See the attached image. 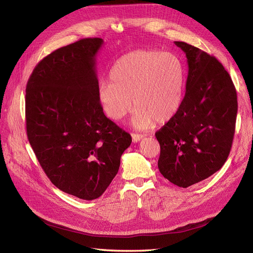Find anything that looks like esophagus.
Segmentation results:
<instances>
[{
	"instance_id": "34e87169",
	"label": "esophagus",
	"mask_w": 253,
	"mask_h": 253,
	"mask_svg": "<svg viewBox=\"0 0 253 253\" xmlns=\"http://www.w3.org/2000/svg\"><path fill=\"white\" fill-rule=\"evenodd\" d=\"M131 137H132V141L137 143V142H139L141 139H143L144 135L143 134H139V133H132Z\"/></svg>"
}]
</instances>
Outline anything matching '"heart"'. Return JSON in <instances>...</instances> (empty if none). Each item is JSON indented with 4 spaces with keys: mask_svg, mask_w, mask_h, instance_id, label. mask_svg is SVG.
I'll return each mask as SVG.
<instances>
[{
    "mask_svg": "<svg viewBox=\"0 0 253 253\" xmlns=\"http://www.w3.org/2000/svg\"><path fill=\"white\" fill-rule=\"evenodd\" d=\"M109 78L110 82H101L97 92L103 111L110 120L121 122L133 105L131 125L139 130L150 128L154 121H170L183 103L186 70L173 53L157 49L130 51L113 64Z\"/></svg>",
    "mask_w": 253,
    "mask_h": 253,
    "instance_id": "1",
    "label": "heart"
}]
</instances>
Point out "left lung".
Listing matches in <instances>:
<instances>
[{
    "mask_svg": "<svg viewBox=\"0 0 253 253\" xmlns=\"http://www.w3.org/2000/svg\"><path fill=\"white\" fill-rule=\"evenodd\" d=\"M188 77L177 113L155 133L160 144L158 169L187 188L222 168L235 132L237 94L228 71L215 56L184 42Z\"/></svg>",
    "mask_w": 253,
    "mask_h": 253,
    "instance_id": "left-lung-1",
    "label": "left lung"
}]
</instances>
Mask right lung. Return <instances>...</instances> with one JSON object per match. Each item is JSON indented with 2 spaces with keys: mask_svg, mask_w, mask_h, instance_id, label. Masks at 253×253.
<instances>
[{
  "mask_svg": "<svg viewBox=\"0 0 253 253\" xmlns=\"http://www.w3.org/2000/svg\"><path fill=\"white\" fill-rule=\"evenodd\" d=\"M101 38H83L36 65L25 90L30 144L54 186L82 200L99 198L120 169L131 135L98 100L96 54Z\"/></svg>",
  "mask_w": 253,
  "mask_h": 253,
  "instance_id": "obj_1",
  "label": "right lung"
}]
</instances>
